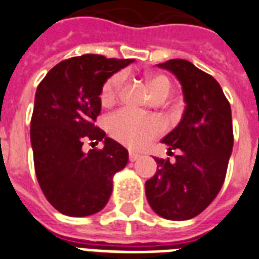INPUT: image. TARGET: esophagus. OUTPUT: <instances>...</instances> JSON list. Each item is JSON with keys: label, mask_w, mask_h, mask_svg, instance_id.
I'll return each mask as SVG.
<instances>
[{"label": "esophagus", "mask_w": 259, "mask_h": 259, "mask_svg": "<svg viewBox=\"0 0 259 259\" xmlns=\"http://www.w3.org/2000/svg\"><path fill=\"white\" fill-rule=\"evenodd\" d=\"M140 157H141V156L138 155V153H136V152H132V151L129 152V160H130V161H136V160H138V159H140Z\"/></svg>", "instance_id": "34e87169"}]
</instances>
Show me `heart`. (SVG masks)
<instances>
[{
  "label": "heart",
  "instance_id": "1",
  "mask_svg": "<svg viewBox=\"0 0 259 259\" xmlns=\"http://www.w3.org/2000/svg\"><path fill=\"white\" fill-rule=\"evenodd\" d=\"M123 73H116L104 82L100 100L103 104H111L121 94L123 85ZM148 84L156 99L167 98L171 92V81L163 74H149ZM108 133L116 141L132 148H143L151 143L164 130V123L156 116L143 115L138 112L123 108L114 112L106 121Z\"/></svg>",
  "mask_w": 259,
  "mask_h": 259
}]
</instances>
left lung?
Listing matches in <instances>:
<instances>
[{
	"mask_svg": "<svg viewBox=\"0 0 259 259\" xmlns=\"http://www.w3.org/2000/svg\"><path fill=\"white\" fill-rule=\"evenodd\" d=\"M157 66L181 82L186 107L177 127L161 140L181 153L175 163L156 157L157 169L145 182V194L153 212L182 222L208 208L224 183L234 147L231 106L220 84L186 59Z\"/></svg>",
	"mask_w": 259,
	"mask_h": 259,
	"instance_id": "obj_1",
	"label": "left lung"
}]
</instances>
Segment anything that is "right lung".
Listing matches in <instances>:
<instances>
[{"instance_id": "1", "label": "right lung", "mask_w": 259, "mask_h": 259, "mask_svg": "<svg viewBox=\"0 0 259 259\" xmlns=\"http://www.w3.org/2000/svg\"><path fill=\"white\" fill-rule=\"evenodd\" d=\"M134 59L85 54L55 65L35 94L31 145L37 182L47 201L66 216L100 212L112 193V178L129 152L94 125L102 110L104 82ZM87 139L103 150L82 151Z\"/></svg>"}]
</instances>
